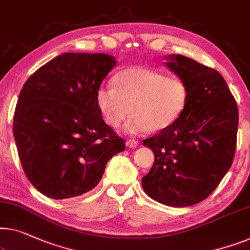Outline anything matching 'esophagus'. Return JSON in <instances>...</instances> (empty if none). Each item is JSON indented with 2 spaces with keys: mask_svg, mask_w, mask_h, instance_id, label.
<instances>
[{
  "mask_svg": "<svg viewBox=\"0 0 250 250\" xmlns=\"http://www.w3.org/2000/svg\"><path fill=\"white\" fill-rule=\"evenodd\" d=\"M126 146L127 147H137L139 146V142L136 140H127L126 141Z\"/></svg>",
  "mask_w": 250,
  "mask_h": 250,
  "instance_id": "34e87169",
  "label": "esophagus"
}]
</instances>
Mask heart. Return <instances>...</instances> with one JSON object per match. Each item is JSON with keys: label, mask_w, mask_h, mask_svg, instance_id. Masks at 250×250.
I'll use <instances>...</instances> for the list:
<instances>
[{"label": "heart", "mask_w": 250, "mask_h": 250, "mask_svg": "<svg viewBox=\"0 0 250 250\" xmlns=\"http://www.w3.org/2000/svg\"><path fill=\"white\" fill-rule=\"evenodd\" d=\"M114 88L101 85L97 104L104 121L116 128L129 113L124 131L159 132L173 124L185 109L189 89L185 82L146 67H128L114 77Z\"/></svg>", "instance_id": "b5f03b06"}]
</instances>
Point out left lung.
I'll return each instance as SVG.
<instances>
[{"instance_id": "8db88e82", "label": "left lung", "mask_w": 250, "mask_h": 250, "mask_svg": "<svg viewBox=\"0 0 250 250\" xmlns=\"http://www.w3.org/2000/svg\"><path fill=\"white\" fill-rule=\"evenodd\" d=\"M166 60V66L187 84L189 97L173 124L143 141L154 162L142 187L152 200L183 208L205 200L230 169L239 115L218 71L178 54Z\"/></svg>"}]
</instances>
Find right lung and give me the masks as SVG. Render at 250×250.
Segmentation results:
<instances>
[{"instance_id": "1", "label": "right lung", "mask_w": 250, "mask_h": 250, "mask_svg": "<svg viewBox=\"0 0 250 250\" xmlns=\"http://www.w3.org/2000/svg\"><path fill=\"white\" fill-rule=\"evenodd\" d=\"M104 53H64L24 83L13 135L29 182L45 196L64 200L86 193L125 142L104 122L97 104L101 82L116 65Z\"/></svg>"}]
</instances>
